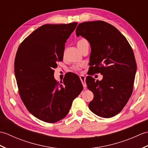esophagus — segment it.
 I'll return each mask as SVG.
<instances>
[{
    "label": "esophagus",
    "mask_w": 148,
    "mask_h": 148,
    "mask_svg": "<svg viewBox=\"0 0 148 148\" xmlns=\"http://www.w3.org/2000/svg\"><path fill=\"white\" fill-rule=\"evenodd\" d=\"M79 77H80V79L81 81V83H82V84H83V87L84 88H86L87 85H86V81H85V80H86L85 76H83V75H81V76H79Z\"/></svg>",
    "instance_id": "esophagus-1"
}]
</instances>
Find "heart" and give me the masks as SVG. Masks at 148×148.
<instances>
[{"instance_id":"obj_1","label":"heart","mask_w":148,"mask_h":148,"mask_svg":"<svg viewBox=\"0 0 148 148\" xmlns=\"http://www.w3.org/2000/svg\"><path fill=\"white\" fill-rule=\"evenodd\" d=\"M87 40L85 39H79V40H78L77 42V46H79V45H82V44L83 43H85V42H87ZM72 69H73L74 71H79L80 70V66L79 65H75L73 67H72Z\"/></svg>"}]
</instances>
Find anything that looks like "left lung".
<instances>
[{"mask_svg":"<svg viewBox=\"0 0 148 148\" xmlns=\"http://www.w3.org/2000/svg\"><path fill=\"white\" fill-rule=\"evenodd\" d=\"M76 33L90 44L91 71L103 75L101 81L86 78L88 88L94 95L89 108L100 117L114 116L127 104L133 91L137 65L132 48L116 28L103 21L81 23Z\"/></svg>","mask_w":148,"mask_h":148,"instance_id":"left-lung-1","label":"left lung"}]
</instances>
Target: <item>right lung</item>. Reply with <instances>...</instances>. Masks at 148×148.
I'll use <instances>...</instances> for the list:
<instances>
[{"label": "right lung", "instance_id": "obj_1", "mask_svg": "<svg viewBox=\"0 0 148 148\" xmlns=\"http://www.w3.org/2000/svg\"><path fill=\"white\" fill-rule=\"evenodd\" d=\"M77 23L46 24L19 46L14 73L19 93L31 114L47 123L65 118L83 86L79 77L69 73L59 83L54 77L56 62L63 60L65 44Z\"/></svg>", "mask_w": 148, "mask_h": 148}]
</instances>
